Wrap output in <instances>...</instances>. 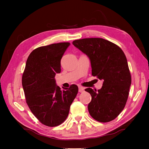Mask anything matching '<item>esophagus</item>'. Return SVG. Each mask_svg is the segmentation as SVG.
<instances>
[{"label": "esophagus", "instance_id": "34e87169", "mask_svg": "<svg viewBox=\"0 0 149 149\" xmlns=\"http://www.w3.org/2000/svg\"><path fill=\"white\" fill-rule=\"evenodd\" d=\"M84 91V88L81 87V86H79V93H83Z\"/></svg>", "mask_w": 149, "mask_h": 149}]
</instances>
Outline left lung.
Masks as SVG:
<instances>
[{"mask_svg":"<svg viewBox=\"0 0 149 149\" xmlns=\"http://www.w3.org/2000/svg\"><path fill=\"white\" fill-rule=\"evenodd\" d=\"M73 44L89 57L92 75L103 80L97 91L85 89L92 97L88 106L90 115L101 123L114 120L124 109L131 84L124 53L117 45L101 38L76 40Z\"/></svg>","mask_w":149,"mask_h":149,"instance_id":"left-lung-1","label":"left lung"}]
</instances>
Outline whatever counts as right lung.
<instances>
[{
    "label": "right lung",
    "mask_w": 149,
    "mask_h": 149,
    "mask_svg": "<svg viewBox=\"0 0 149 149\" xmlns=\"http://www.w3.org/2000/svg\"><path fill=\"white\" fill-rule=\"evenodd\" d=\"M70 45L53 43L35 49L22 75L26 104L40 123L48 127L59 125L66 120L78 92L75 84L61 89L55 79L56 74L61 72V59Z\"/></svg>",
    "instance_id": "1"
}]
</instances>
